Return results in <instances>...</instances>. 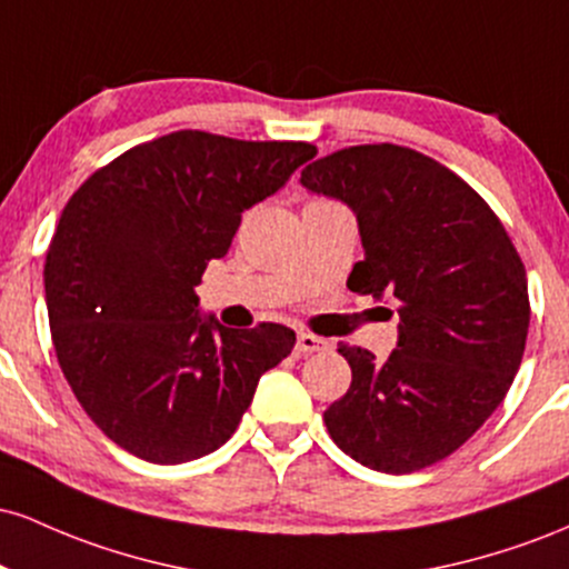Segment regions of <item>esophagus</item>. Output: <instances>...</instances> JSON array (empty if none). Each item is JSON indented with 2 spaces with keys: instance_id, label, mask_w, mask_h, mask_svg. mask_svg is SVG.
Instances as JSON below:
<instances>
[{
  "instance_id": "esophagus-1",
  "label": "esophagus",
  "mask_w": 569,
  "mask_h": 569,
  "mask_svg": "<svg viewBox=\"0 0 569 569\" xmlns=\"http://www.w3.org/2000/svg\"><path fill=\"white\" fill-rule=\"evenodd\" d=\"M326 339H321V337H316V335H299L297 337V352L299 356H312V352H321V350H326Z\"/></svg>"
}]
</instances>
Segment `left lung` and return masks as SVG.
<instances>
[{"label": "left lung", "mask_w": 569, "mask_h": 569, "mask_svg": "<svg viewBox=\"0 0 569 569\" xmlns=\"http://www.w3.org/2000/svg\"><path fill=\"white\" fill-rule=\"evenodd\" d=\"M302 184L356 211L363 259L350 291L390 299L401 318L388 361L339 345L352 380L323 411L326 428L371 471H422L471 439L511 388L530 329L525 264L487 200L409 147L339 149L310 162Z\"/></svg>", "instance_id": "1"}]
</instances>
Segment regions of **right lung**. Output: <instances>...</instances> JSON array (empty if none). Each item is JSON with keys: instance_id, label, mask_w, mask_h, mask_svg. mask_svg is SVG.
I'll use <instances>...</instances> for the list:
<instances>
[{"instance_id": "1", "label": "right lung", "mask_w": 569, "mask_h": 569, "mask_svg": "<svg viewBox=\"0 0 569 569\" xmlns=\"http://www.w3.org/2000/svg\"><path fill=\"white\" fill-rule=\"evenodd\" d=\"M318 149L176 130L128 149L71 194L44 259L50 335L71 393L126 452L198 460L238 428L291 329L198 316L202 272L253 202Z\"/></svg>"}]
</instances>
